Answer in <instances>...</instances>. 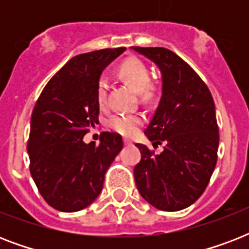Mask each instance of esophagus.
<instances>
[{"mask_svg":"<svg viewBox=\"0 0 249 249\" xmlns=\"http://www.w3.org/2000/svg\"><path fill=\"white\" fill-rule=\"evenodd\" d=\"M124 144H125V146H129V144H132V141L128 140V138H125V140H124Z\"/></svg>","mask_w":249,"mask_h":249,"instance_id":"34e87169","label":"esophagus"}]
</instances>
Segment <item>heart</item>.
<instances>
[{
  "mask_svg": "<svg viewBox=\"0 0 249 249\" xmlns=\"http://www.w3.org/2000/svg\"><path fill=\"white\" fill-rule=\"evenodd\" d=\"M119 76L128 85H130L136 93L140 94V97L143 101H148L154 97V88L150 84L151 80L150 70L140 59L129 58L124 60L119 67ZM106 94H107V83L105 79H101L97 85V101L99 106L106 103ZM141 124H142V117L138 115H125V113L113 115L107 121L109 129L120 133L123 136L134 134Z\"/></svg>",
  "mask_w": 249,
  "mask_h": 249,
  "instance_id": "heart-1",
  "label": "heart"
}]
</instances>
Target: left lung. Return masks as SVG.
<instances>
[{"label":"left lung","instance_id":"obj_1","mask_svg":"<svg viewBox=\"0 0 249 249\" xmlns=\"http://www.w3.org/2000/svg\"><path fill=\"white\" fill-rule=\"evenodd\" d=\"M133 50L161 72L163 94L144 130L161 154L137 143L141 161L134 166L137 189L144 200L165 212L187 208L204 193L217 163L218 125L212 94L196 72L164 48Z\"/></svg>","mask_w":249,"mask_h":249}]
</instances>
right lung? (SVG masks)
<instances>
[{"label": "right lung", "instance_id": "add662e5", "mask_svg": "<svg viewBox=\"0 0 249 249\" xmlns=\"http://www.w3.org/2000/svg\"><path fill=\"white\" fill-rule=\"evenodd\" d=\"M124 52L125 48L103 49L73 56L37 99L27 144L29 169L45 201L56 211L77 212L91 204L123 148L117 133H102L98 146L83 138L98 123L102 72Z\"/></svg>", "mask_w": 249, "mask_h": 249}]
</instances>
